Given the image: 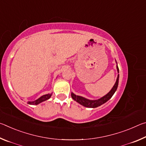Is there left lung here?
Wrapping results in <instances>:
<instances>
[{"mask_svg":"<svg viewBox=\"0 0 146 146\" xmlns=\"http://www.w3.org/2000/svg\"><path fill=\"white\" fill-rule=\"evenodd\" d=\"M115 62H116V64H117V72L118 73H119V70H118L117 62V61H116V60H115ZM118 80H119V74H118L117 80H116L115 84L113 86L111 90L110 91V92L108 93L106 95L104 96V97L98 98V99L90 100L85 97H82V96L76 95L75 94H74L73 92H71V97H72L73 99L74 100H75L76 102L80 104V105L84 106V107L90 108H97L98 106L102 105L103 104L106 103L107 101H108L112 97V96L113 95H114L115 91L117 90L118 85Z\"/></svg>","mask_w":146,"mask_h":146,"instance_id":"obj_1","label":"left lung"}]
</instances>
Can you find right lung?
<instances>
[{"instance_id": "1", "label": "right lung", "mask_w": 146, "mask_h": 146, "mask_svg": "<svg viewBox=\"0 0 146 146\" xmlns=\"http://www.w3.org/2000/svg\"><path fill=\"white\" fill-rule=\"evenodd\" d=\"M51 95H52V93H48V94H46V95H44L42 96H41L40 98H38V99H36L34 101H31V102H28V104H31V105L39 104L40 103L44 102V101L49 99V98H51Z\"/></svg>"}]
</instances>
